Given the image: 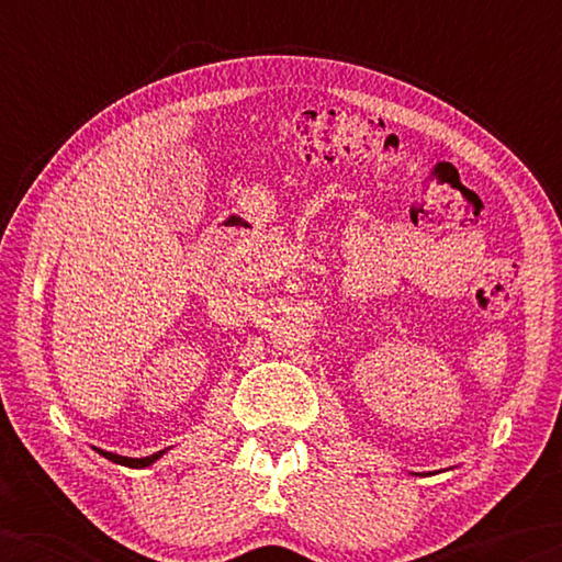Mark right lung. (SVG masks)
Masks as SVG:
<instances>
[{
  "instance_id": "obj_1",
  "label": "right lung",
  "mask_w": 562,
  "mask_h": 562,
  "mask_svg": "<svg viewBox=\"0 0 562 562\" xmlns=\"http://www.w3.org/2000/svg\"><path fill=\"white\" fill-rule=\"evenodd\" d=\"M99 452H102L104 458H110L112 463H120V465H127V468H145V465L156 463V460L164 456V450L156 452V456H148V458H122V456H114V452H106V450H99Z\"/></svg>"
}]
</instances>
